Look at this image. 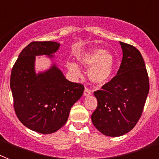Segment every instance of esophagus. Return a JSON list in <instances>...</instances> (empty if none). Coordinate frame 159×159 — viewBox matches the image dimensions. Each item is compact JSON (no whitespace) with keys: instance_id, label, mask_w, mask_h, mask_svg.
<instances>
[{"instance_id":"esophagus-1","label":"esophagus","mask_w":159,"mask_h":159,"mask_svg":"<svg viewBox=\"0 0 159 159\" xmlns=\"http://www.w3.org/2000/svg\"><path fill=\"white\" fill-rule=\"evenodd\" d=\"M91 94H92V91H91L90 89L86 88H86H85V91H84V95H85V96H88V95H91Z\"/></svg>"}]
</instances>
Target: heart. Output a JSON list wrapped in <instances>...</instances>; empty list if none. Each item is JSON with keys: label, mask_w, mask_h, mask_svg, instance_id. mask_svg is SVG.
I'll return each instance as SVG.
<instances>
[{"label": "heart", "mask_w": 159, "mask_h": 159, "mask_svg": "<svg viewBox=\"0 0 159 159\" xmlns=\"http://www.w3.org/2000/svg\"><path fill=\"white\" fill-rule=\"evenodd\" d=\"M80 64L89 68L88 77L92 83L102 86L109 81L113 73L114 58L111 53L104 49H95L80 55ZM68 68L77 77L81 76V72L77 64L73 62L68 63Z\"/></svg>", "instance_id": "obj_1"}]
</instances>
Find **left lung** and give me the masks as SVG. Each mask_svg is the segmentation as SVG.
Returning <instances> with one entry per match:
<instances>
[{"mask_svg": "<svg viewBox=\"0 0 159 159\" xmlns=\"http://www.w3.org/2000/svg\"><path fill=\"white\" fill-rule=\"evenodd\" d=\"M119 43L123 55L120 68L110 82L94 92L98 104L91 115L98 131L113 137L133 129L142 114L149 91V77L140 52L131 45Z\"/></svg>", "mask_w": 159, "mask_h": 159, "instance_id": "left-lung-1", "label": "left lung"}]
</instances>
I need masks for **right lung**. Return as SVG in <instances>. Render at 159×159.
Masks as SVG:
<instances>
[{
    "label": "right lung",
    "instance_id": "1",
    "mask_svg": "<svg viewBox=\"0 0 159 159\" xmlns=\"http://www.w3.org/2000/svg\"><path fill=\"white\" fill-rule=\"evenodd\" d=\"M60 44L33 42L19 54L10 76L14 107L19 121L41 134L57 131L68 121L70 109L83 94V85L69 82L54 63L36 73V56L52 59Z\"/></svg>",
    "mask_w": 159,
    "mask_h": 159
}]
</instances>
